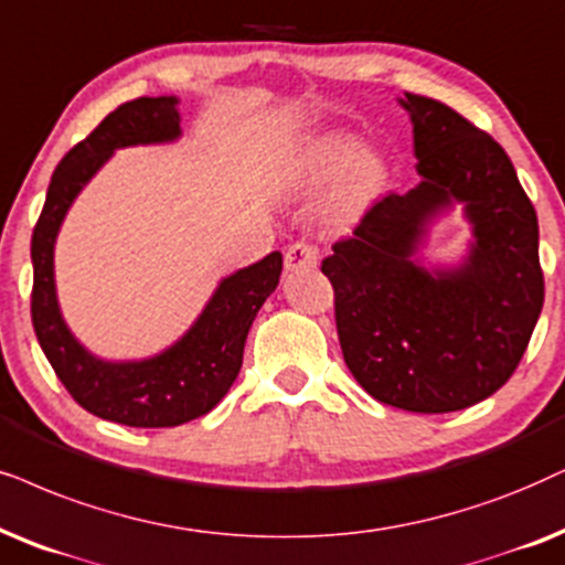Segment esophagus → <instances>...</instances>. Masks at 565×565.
Instances as JSON below:
<instances>
[{
  "instance_id": "1",
  "label": "esophagus",
  "mask_w": 565,
  "mask_h": 565,
  "mask_svg": "<svg viewBox=\"0 0 565 565\" xmlns=\"http://www.w3.org/2000/svg\"><path fill=\"white\" fill-rule=\"evenodd\" d=\"M319 262V248L298 241L285 252V269H303V267H317Z\"/></svg>"
}]
</instances>
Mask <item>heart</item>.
<instances>
[{"label":"heart","instance_id":"b5f03b06","mask_svg":"<svg viewBox=\"0 0 565 565\" xmlns=\"http://www.w3.org/2000/svg\"><path fill=\"white\" fill-rule=\"evenodd\" d=\"M390 158L363 150L361 137L329 131L311 139L290 166V186L298 194H317L332 184L324 202V220L334 228L361 220L392 189Z\"/></svg>","mask_w":565,"mask_h":565}]
</instances>
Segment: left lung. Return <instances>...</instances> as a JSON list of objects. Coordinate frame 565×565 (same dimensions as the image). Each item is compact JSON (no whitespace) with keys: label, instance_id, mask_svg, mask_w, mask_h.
<instances>
[{"label":"left lung","instance_id":"1","mask_svg":"<svg viewBox=\"0 0 565 565\" xmlns=\"http://www.w3.org/2000/svg\"><path fill=\"white\" fill-rule=\"evenodd\" d=\"M397 100L420 184L373 204L321 273L358 384L407 413H454L501 390L522 361L545 300L537 215L493 137L434 98ZM454 206L471 225L466 254L426 266L429 228Z\"/></svg>","mask_w":565,"mask_h":565}]
</instances>
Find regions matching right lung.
Returning a JSON list of instances; mask_svg holds the SVG:
<instances>
[{
	"instance_id": "obj_1",
	"label": "right lung",
	"mask_w": 565,
	"mask_h": 565,
	"mask_svg": "<svg viewBox=\"0 0 565 565\" xmlns=\"http://www.w3.org/2000/svg\"><path fill=\"white\" fill-rule=\"evenodd\" d=\"M175 95L137 98L116 108L56 166L31 241V317L39 345L67 392L87 413L131 428H171L207 415L231 390L248 329L282 273V254L236 269L217 282L200 317L173 345L139 361H106L77 340L62 317L54 246L64 217L116 150L181 139Z\"/></svg>"
}]
</instances>
